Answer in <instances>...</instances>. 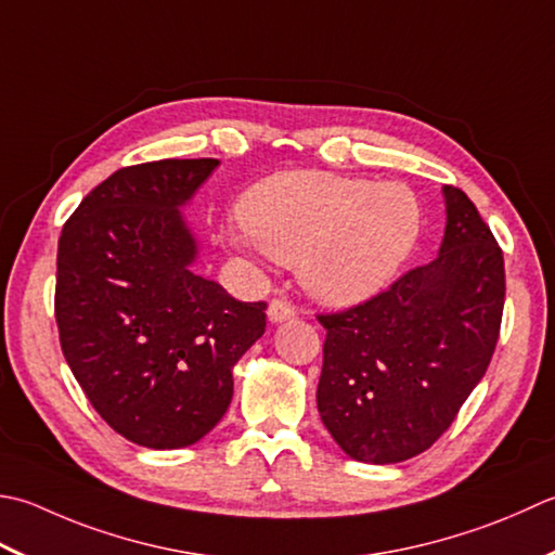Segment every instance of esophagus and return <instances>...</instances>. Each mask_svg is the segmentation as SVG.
<instances>
[{
  "mask_svg": "<svg viewBox=\"0 0 555 555\" xmlns=\"http://www.w3.org/2000/svg\"><path fill=\"white\" fill-rule=\"evenodd\" d=\"M267 318L271 324H279V322H286L293 318V308L288 306L286 300H271L269 308H267Z\"/></svg>",
  "mask_w": 555,
  "mask_h": 555,
  "instance_id": "34e87169",
  "label": "esophagus"
}]
</instances>
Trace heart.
<instances>
[{
    "label": "heart",
    "mask_w": 555,
    "mask_h": 555,
    "mask_svg": "<svg viewBox=\"0 0 555 555\" xmlns=\"http://www.w3.org/2000/svg\"><path fill=\"white\" fill-rule=\"evenodd\" d=\"M241 221L247 235L228 233L233 247H259L298 267L312 298L351 306L375 296L404 267L421 233V206L406 184L296 170L249 190Z\"/></svg>",
    "instance_id": "heart-1"
}]
</instances>
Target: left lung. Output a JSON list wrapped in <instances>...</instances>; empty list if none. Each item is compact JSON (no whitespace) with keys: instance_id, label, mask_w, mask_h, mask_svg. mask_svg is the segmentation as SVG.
<instances>
[{"instance_id":"left-lung-1","label":"left lung","mask_w":555,"mask_h":555,"mask_svg":"<svg viewBox=\"0 0 555 555\" xmlns=\"http://www.w3.org/2000/svg\"><path fill=\"white\" fill-rule=\"evenodd\" d=\"M438 257L363 306L320 314L318 409L356 462L397 464L428 450L481 383L495 351L505 267L474 202L444 184Z\"/></svg>"}]
</instances>
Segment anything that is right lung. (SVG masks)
Segmentation results:
<instances>
[{
  "label": "right lung",
  "instance_id": "obj_1",
  "mask_svg": "<svg viewBox=\"0 0 555 555\" xmlns=\"http://www.w3.org/2000/svg\"><path fill=\"white\" fill-rule=\"evenodd\" d=\"M216 158L122 168L64 223L57 247L62 353L101 418L129 442H199L231 406L233 367L264 334V302L194 274L182 216Z\"/></svg>",
  "mask_w": 555,
  "mask_h": 555
}]
</instances>
